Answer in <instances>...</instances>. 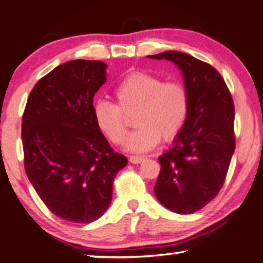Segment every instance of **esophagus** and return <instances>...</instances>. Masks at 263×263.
I'll return each instance as SVG.
<instances>
[{
	"label": "esophagus",
	"mask_w": 263,
	"mask_h": 263,
	"mask_svg": "<svg viewBox=\"0 0 263 263\" xmlns=\"http://www.w3.org/2000/svg\"><path fill=\"white\" fill-rule=\"evenodd\" d=\"M144 160V158L143 156H129L128 161L131 162V164H139V162H142Z\"/></svg>",
	"instance_id": "1"
}]
</instances>
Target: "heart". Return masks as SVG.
Here are the masks:
<instances>
[{"instance_id":"obj_1","label":"heart","mask_w":263,"mask_h":263,"mask_svg":"<svg viewBox=\"0 0 263 263\" xmlns=\"http://www.w3.org/2000/svg\"><path fill=\"white\" fill-rule=\"evenodd\" d=\"M115 104L99 102L95 120L112 144L120 145L128 132L125 116L134 115L137 129L126 142L131 153H147L159 142H170L182 131L189 112V93L178 81H164L145 71L126 75L114 89Z\"/></svg>"}]
</instances>
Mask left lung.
Wrapping results in <instances>:
<instances>
[{
  "instance_id": "left-lung-1",
  "label": "left lung",
  "mask_w": 263,
  "mask_h": 263,
  "mask_svg": "<svg viewBox=\"0 0 263 263\" xmlns=\"http://www.w3.org/2000/svg\"><path fill=\"white\" fill-rule=\"evenodd\" d=\"M149 57L174 62L189 93L187 121L174 147L159 158L154 192L168 210L193 214L214 200L224 183L235 149L233 98L208 63L178 51Z\"/></svg>"
}]
</instances>
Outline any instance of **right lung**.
Returning <instances> with one entry per match:
<instances>
[{"mask_svg": "<svg viewBox=\"0 0 263 263\" xmlns=\"http://www.w3.org/2000/svg\"><path fill=\"white\" fill-rule=\"evenodd\" d=\"M105 69L85 59L58 65L36 82L23 114L26 176L48 210L74 223L104 214L115 176L127 165L95 120L93 97L107 81Z\"/></svg>", "mask_w": 263, "mask_h": 263, "instance_id": "right-lung-1", "label": "right lung"}]
</instances>
